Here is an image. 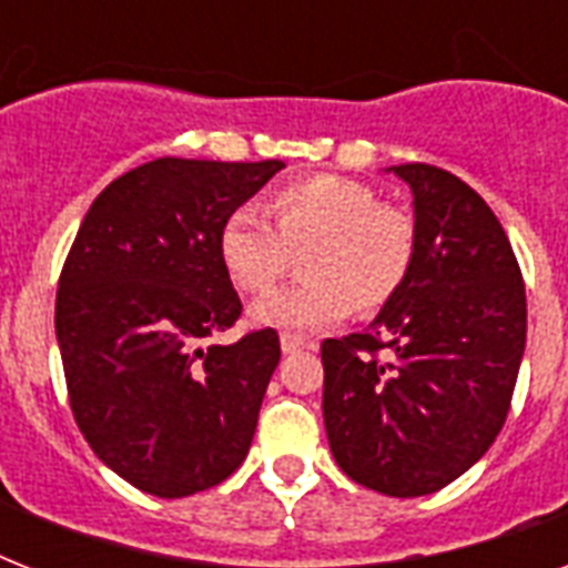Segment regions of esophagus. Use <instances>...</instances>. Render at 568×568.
I'll return each instance as SVG.
<instances>
[{
    "mask_svg": "<svg viewBox=\"0 0 568 568\" xmlns=\"http://www.w3.org/2000/svg\"><path fill=\"white\" fill-rule=\"evenodd\" d=\"M280 345H283V354H297L303 347H315V342H306V338L294 336V333H283V336H280Z\"/></svg>",
    "mask_w": 568,
    "mask_h": 568,
    "instance_id": "obj_1",
    "label": "esophagus"
}]
</instances>
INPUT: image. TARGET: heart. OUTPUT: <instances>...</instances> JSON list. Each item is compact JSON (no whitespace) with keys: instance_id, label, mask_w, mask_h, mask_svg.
Here are the masks:
<instances>
[{"instance_id":"heart-1","label":"heart","mask_w":568,"mask_h":568,"mask_svg":"<svg viewBox=\"0 0 568 568\" xmlns=\"http://www.w3.org/2000/svg\"><path fill=\"white\" fill-rule=\"evenodd\" d=\"M267 216L235 205L217 230V258L244 294L271 292L303 253L297 285L253 306V321L276 329H318L354 310H383L415 262L413 214L379 200L368 182L315 173L274 189Z\"/></svg>"}]
</instances>
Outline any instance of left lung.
<instances>
[{
	"label": "left lung",
	"instance_id": "left-lung-1",
	"mask_svg": "<svg viewBox=\"0 0 568 568\" xmlns=\"http://www.w3.org/2000/svg\"><path fill=\"white\" fill-rule=\"evenodd\" d=\"M392 171L415 196L413 271L374 327L324 338V424L351 480L415 498L457 480L501 433L528 303L484 196L433 164Z\"/></svg>",
	"mask_w": 568,
	"mask_h": 568
}]
</instances>
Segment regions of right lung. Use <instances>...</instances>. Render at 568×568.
I'll list each match as a JSON object with an SVG mask.
<instances>
[{
  "label": "right lung",
  "instance_id": "1",
  "mask_svg": "<svg viewBox=\"0 0 568 568\" xmlns=\"http://www.w3.org/2000/svg\"><path fill=\"white\" fill-rule=\"evenodd\" d=\"M280 168L164 155L105 185L75 232L55 294L67 397L93 454L141 493H203L247 457L280 336L205 345L241 318L217 230Z\"/></svg>",
  "mask_w": 568,
  "mask_h": 568
}]
</instances>
